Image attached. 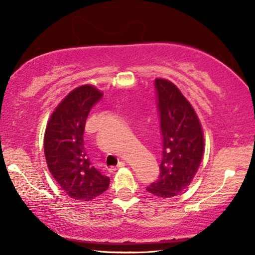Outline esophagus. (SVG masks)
I'll return each instance as SVG.
<instances>
[{
	"instance_id": "obj_1",
	"label": "esophagus",
	"mask_w": 255,
	"mask_h": 255,
	"mask_svg": "<svg viewBox=\"0 0 255 255\" xmlns=\"http://www.w3.org/2000/svg\"><path fill=\"white\" fill-rule=\"evenodd\" d=\"M124 166H125V163L123 161H121V162H118L117 167H113V168H110V170H116L117 168H121V167H124Z\"/></svg>"
}]
</instances>
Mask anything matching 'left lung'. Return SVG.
Returning a JSON list of instances; mask_svg holds the SVG:
<instances>
[{
  "label": "left lung",
  "mask_w": 255,
  "mask_h": 255,
  "mask_svg": "<svg viewBox=\"0 0 255 255\" xmlns=\"http://www.w3.org/2000/svg\"><path fill=\"white\" fill-rule=\"evenodd\" d=\"M154 87L162 159L158 180L146 190L168 198L186 189L194 179L203 156L204 139L196 113L177 87L163 79H156Z\"/></svg>",
  "instance_id": "left-lung-1"
}]
</instances>
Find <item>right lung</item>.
<instances>
[{
    "instance_id": "1",
    "label": "right lung",
    "mask_w": 255,
    "mask_h": 255,
    "mask_svg": "<svg viewBox=\"0 0 255 255\" xmlns=\"http://www.w3.org/2000/svg\"><path fill=\"white\" fill-rule=\"evenodd\" d=\"M103 94L90 85L72 90L57 107L44 135L47 167L61 189L76 201H90L108 189L110 179L87 155L83 133L87 117Z\"/></svg>"
}]
</instances>
